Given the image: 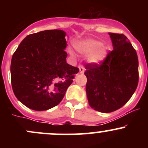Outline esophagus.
I'll return each mask as SVG.
<instances>
[{"label":"esophagus","instance_id":"1","mask_svg":"<svg viewBox=\"0 0 148 148\" xmlns=\"http://www.w3.org/2000/svg\"><path fill=\"white\" fill-rule=\"evenodd\" d=\"M79 69L80 74H83V73L84 72V67L82 65H81L79 66Z\"/></svg>","mask_w":148,"mask_h":148}]
</instances>
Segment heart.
<instances>
[{
	"label": "heart",
	"instance_id": "heart-1",
	"mask_svg": "<svg viewBox=\"0 0 148 148\" xmlns=\"http://www.w3.org/2000/svg\"><path fill=\"white\" fill-rule=\"evenodd\" d=\"M102 42L97 40L87 39L77 43V49L83 54H89L98 48L97 50L91 55L89 60L90 63L99 64L105 59L107 55V46H102Z\"/></svg>",
	"mask_w": 148,
	"mask_h": 148
}]
</instances>
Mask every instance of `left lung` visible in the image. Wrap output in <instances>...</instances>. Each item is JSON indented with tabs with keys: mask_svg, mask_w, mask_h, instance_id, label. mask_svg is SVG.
Wrapping results in <instances>:
<instances>
[{
	"mask_svg": "<svg viewBox=\"0 0 148 148\" xmlns=\"http://www.w3.org/2000/svg\"><path fill=\"white\" fill-rule=\"evenodd\" d=\"M113 50L100 64H88L86 92L89 105L98 112L109 113L128 102L138 84L136 51L123 34L109 33Z\"/></svg>",
	"mask_w": 148,
	"mask_h": 148,
	"instance_id": "1",
	"label": "left lung"
}]
</instances>
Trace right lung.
I'll use <instances>...</instances> for the list:
<instances>
[{
	"mask_svg": "<svg viewBox=\"0 0 148 148\" xmlns=\"http://www.w3.org/2000/svg\"><path fill=\"white\" fill-rule=\"evenodd\" d=\"M66 32L46 30L27 36L13 53V93L26 107L44 111L58 105L79 69L66 63Z\"/></svg>",
	"mask_w": 148,
	"mask_h": 148,
	"instance_id": "obj_1",
	"label": "right lung"
}]
</instances>
